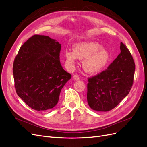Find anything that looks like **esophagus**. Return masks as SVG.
Returning a JSON list of instances; mask_svg holds the SVG:
<instances>
[{"mask_svg":"<svg viewBox=\"0 0 147 147\" xmlns=\"http://www.w3.org/2000/svg\"><path fill=\"white\" fill-rule=\"evenodd\" d=\"M73 79H74V80H79V76L78 74H75V75H74V76H73Z\"/></svg>","mask_w":147,"mask_h":147,"instance_id":"obj_1","label":"esophagus"}]
</instances>
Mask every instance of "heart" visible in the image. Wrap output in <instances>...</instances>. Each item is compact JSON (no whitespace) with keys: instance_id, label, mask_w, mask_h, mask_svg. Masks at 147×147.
<instances>
[{"instance_id":"b5f03b06","label":"heart","mask_w":147,"mask_h":147,"mask_svg":"<svg viewBox=\"0 0 147 147\" xmlns=\"http://www.w3.org/2000/svg\"><path fill=\"white\" fill-rule=\"evenodd\" d=\"M65 57L69 62L74 63L77 59H84L83 67L89 73H97L103 69L109 63L111 56L107 51L101 49L99 44L86 42L74 46V52L67 50Z\"/></svg>"}]
</instances>
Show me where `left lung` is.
Here are the masks:
<instances>
[{
  "instance_id": "8db88e82",
  "label": "left lung",
  "mask_w": 147,
  "mask_h": 147,
  "mask_svg": "<svg viewBox=\"0 0 147 147\" xmlns=\"http://www.w3.org/2000/svg\"><path fill=\"white\" fill-rule=\"evenodd\" d=\"M120 49L121 53L107 69L88 79L87 101L93 110L106 112L113 109L131 89L135 63L123 42Z\"/></svg>"
}]
</instances>
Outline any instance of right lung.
Here are the masks:
<instances>
[{"label": "right lung", "mask_w": 147, "mask_h": 147, "mask_svg": "<svg viewBox=\"0 0 147 147\" xmlns=\"http://www.w3.org/2000/svg\"><path fill=\"white\" fill-rule=\"evenodd\" d=\"M61 44L48 36L34 35L16 56L12 68L16 91L32 109H52L62 88L71 78L61 65Z\"/></svg>", "instance_id": "right-lung-1"}]
</instances>
